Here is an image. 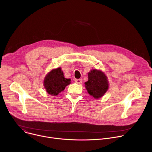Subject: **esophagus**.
I'll return each mask as SVG.
<instances>
[{
	"instance_id": "34e87169",
	"label": "esophagus",
	"mask_w": 152,
	"mask_h": 152,
	"mask_svg": "<svg viewBox=\"0 0 152 152\" xmlns=\"http://www.w3.org/2000/svg\"><path fill=\"white\" fill-rule=\"evenodd\" d=\"M75 82L78 84L82 83V79H75Z\"/></svg>"
}]
</instances>
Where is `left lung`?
Here are the masks:
<instances>
[{
  "instance_id": "left-lung-1",
  "label": "left lung",
  "mask_w": 152,
  "mask_h": 152,
  "mask_svg": "<svg viewBox=\"0 0 152 152\" xmlns=\"http://www.w3.org/2000/svg\"><path fill=\"white\" fill-rule=\"evenodd\" d=\"M88 75V80L85 83L88 93L95 98L103 96L109 87L108 80L105 75L99 70L93 69Z\"/></svg>"
}]
</instances>
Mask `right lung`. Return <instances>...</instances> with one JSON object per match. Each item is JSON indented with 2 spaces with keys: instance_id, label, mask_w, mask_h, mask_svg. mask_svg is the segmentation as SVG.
<instances>
[{
  "instance_id": "right-lung-1",
  "label": "right lung",
  "mask_w": 152,
  "mask_h": 152,
  "mask_svg": "<svg viewBox=\"0 0 152 152\" xmlns=\"http://www.w3.org/2000/svg\"><path fill=\"white\" fill-rule=\"evenodd\" d=\"M71 80L64 77L61 68L53 69L45 77L44 80L45 87L47 92L51 95H57L65 87L70 84Z\"/></svg>"
}]
</instances>
